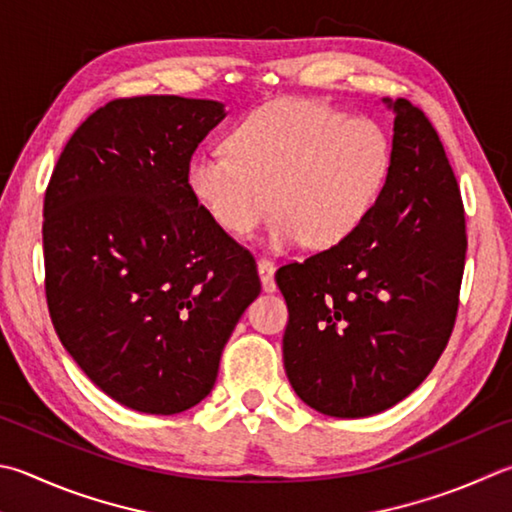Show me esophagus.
<instances>
[{
    "label": "esophagus",
    "instance_id": "obj_1",
    "mask_svg": "<svg viewBox=\"0 0 512 512\" xmlns=\"http://www.w3.org/2000/svg\"><path fill=\"white\" fill-rule=\"evenodd\" d=\"M257 271H259V280H262V288L266 293H273L277 284H275V264L273 259L268 257H259L257 259Z\"/></svg>",
    "mask_w": 512,
    "mask_h": 512
}]
</instances>
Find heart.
Segmentation results:
<instances>
[{
	"instance_id": "b5f03b06",
	"label": "heart",
	"mask_w": 512,
	"mask_h": 512,
	"mask_svg": "<svg viewBox=\"0 0 512 512\" xmlns=\"http://www.w3.org/2000/svg\"><path fill=\"white\" fill-rule=\"evenodd\" d=\"M392 163V138L376 120L286 98L239 120L226 136V152L194 156L188 185L232 237L253 232L273 206V248L306 241L322 250L365 224Z\"/></svg>"
}]
</instances>
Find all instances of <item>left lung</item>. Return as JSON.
Instances as JSON below:
<instances>
[{
    "label": "left lung",
    "mask_w": 512,
    "mask_h": 512,
    "mask_svg": "<svg viewBox=\"0 0 512 512\" xmlns=\"http://www.w3.org/2000/svg\"><path fill=\"white\" fill-rule=\"evenodd\" d=\"M394 109L392 174L342 244L277 268L288 306L284 369L327 416L387 410L423 383L448 345L466 264V212L430 118Z\"/></svg>",
    "instance_id": "left-lung-1"
}]
</instances>
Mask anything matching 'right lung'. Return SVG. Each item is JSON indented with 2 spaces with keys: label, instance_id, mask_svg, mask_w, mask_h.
<instances>
[{
  "label": "right lung",
  "instance_id": "add662e5",
  "mask_svg": "<svg viewBox=\"0 0 512 512\" xmlns=\"http://www.w3.org/2000/svg\"><path fill=\"white\" fill-rule=\"evenodd\" d=\"M217 100L116 98L64 145L44 194V291L91 383L145 414L190 410L262 291L255 257L188 185Z\"/></svg>",
  "mask_w": 512,
  "mask_h": 512
}]
</instances>
